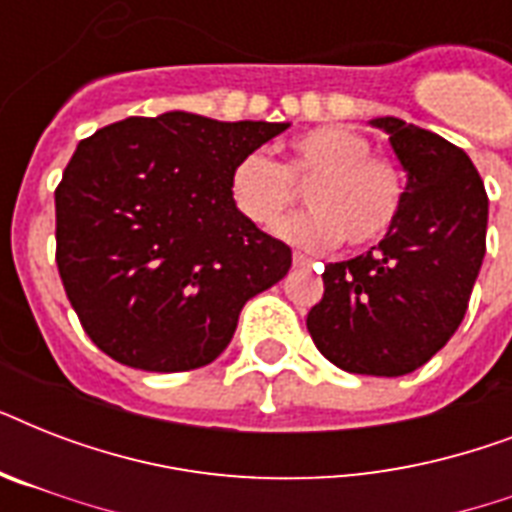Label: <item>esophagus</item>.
I'll return each mask as SVG.
<instances>
[{
  "label": "esophagus",
  "mask_w": 512,
  "mask_h": 512,
  "mask_svg": "<svg viewBox=\"0 0 512 512\" xmlns=\"http://www.w3.org/2000/svg\"><path fill=\"white\" fill-rule=\"evenodd\" d=\"M292 260H295V265H297V268H311V265H313V260H311V257L300 255V252H295V257H292Z\"/></svg>",
  "instance_id": "obj_1"
}]
</instances>
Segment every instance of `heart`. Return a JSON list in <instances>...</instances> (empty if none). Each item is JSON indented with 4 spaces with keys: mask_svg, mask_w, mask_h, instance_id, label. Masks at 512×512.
<instances>
[{
    "mask_svg": "<svg viewBox=\"0 0 512 512\" xmlns=\"http://www.w3.org/2000/svg\"><path fill=\"white\" fill-rule=\"evenodd\" d=\"M311 212L276 228L300 249L324 252L342 239L369 247L393 228L404 207V177L390 159L372 154L361 132L327 124L297 135L284 164L260 151L244 154L228 177L231 204L257 228H273L297 199L295 185H308Z\"/></svg>",
    "mask_w": 512,
    "mask_h": 512,
    "instance_id": "b5f03b06",
    "label": "heart"
}]
</instances>
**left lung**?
Instances as JSON below:
<instances>
[{"label":"left lung","mask_w":512,"mask_h":512,"mask_svg":"<svg viewBox=\"0 0 512 512\" xmlns=\"http://www.w3.org/2000/svg\"><path fill=\"white\" fill-rule=\"evenodd\" d=\"M369 124L388 135L406 172L404 207L377 247L324 268V297L305 324L345 372L401 377L428 364L465 319L489 199L462 148L396 116Z\"/></svg>","instance_id":"obj_1"}]
</instances>
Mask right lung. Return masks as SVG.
<instances>
[{"instance_id":"1","label":"right lung","mask_w":512,"mask_h":512,"mask_svg":"<svg viewBox=\"0 0 512 512\" xmlns=\"http://www.w3.org/2000/svg\"><path fill=\"white\" fill-rule=\"evenodd\" d=\"M289 122L130 116L76 146L55 191L58 271L84 332L132 369L188 372L231 342L292 249L236 212L233 164Z\"/></svg>"}]
</instances>
